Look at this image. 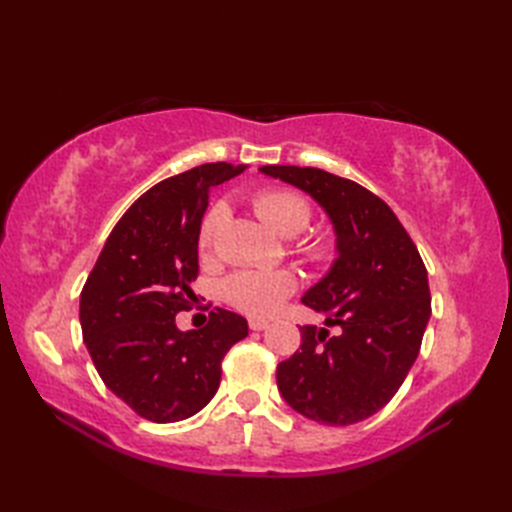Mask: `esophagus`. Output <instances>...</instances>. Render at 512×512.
Here are the masks:
<instances>
[{
	"label": "esophagus",
	"mask_w": 512,
	"mask_h": 512,
	"mask_svg": "<svg viewBox=\"0 0 512 512\" xmlns=\"http://www.w3.org/2000/svg\"><path fill=\"white\" fill-rule=\"evenodd\" d=\"M268 325H270V323H268L266 319H250V321H248V328L253 330V332H262V330L268 328Z\"/></svg>",
	"instance_id": "1"
}]
</instances>
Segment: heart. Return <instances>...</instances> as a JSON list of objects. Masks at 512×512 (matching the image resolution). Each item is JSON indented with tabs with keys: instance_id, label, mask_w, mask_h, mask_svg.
Wrapping results in <instances>:
<instances>
[{
	"instance_id": "obj_1",
	"label": "heart",
	"mask_w": 512,
	"mask_h": 512,
	"mask_svg": "<svg viewBox=\"0 0 512 512\" xmlns=\"http://www.w3.org/2000/svg\"><path fill=\"white\" fill-rule=\"evenodd\" d=\"M253 209L270 231L284 237H295L306 231L312 220L308 200L290 189H264L255 193ZM228 220L226 202H215L204 213L198 231V246L202 255H209L217 244L222 226ZM301 255L314 266L328 264L334 257L330 239L312 237L301 244ZM297 288V279L288 270H242L224 281V297L231 306L253 317L273 314L286 297Z\"/></svg>"
}]
</instances>
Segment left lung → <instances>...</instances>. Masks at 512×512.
<instances>
[{
	"label": "left lung",
	"mask_w": 512,
	"mask_h": 512,
	"mask_svg": "<svg viewBox=\"0 0 512 512\" xmlns=\"http://www.w3.org/2000/svg\"><path fill=\"white\" fill-rule=\"evenodd\" d=\"M259 171L306 191L328 213L339 253L301 299L339 332L299 328L301 347L277 365V387L314 422H361L394 398L418 358L431 317L427 268L394 211L361 184L314 167Z\"/></svg>",
	"instance_id": "obj_1"
}]
</instances>
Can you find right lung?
<instances>
[{
	"mask_svg": "<svg viewBox=\"0 0 512 512\" xmlns=\"http://www.w3.org/2000/svg\"><path fill=\"white\" fill-rule=\"evenodd\" d=\"M244 169L206 162L151 187L118 220L83 286L79 319L96 372L151 422L198 413L220 387L222 358L248 334L246 319L224 308L200 330L176 325L198 277L209 189Z\"/></svg>",
	"mask_w": 512,
	"mask_h": 512,
	"instance_id": "obj_1",
	"label": "right lung"
}]
</instances>
